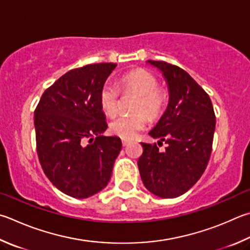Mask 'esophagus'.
<instances>
[{
	"label": "esophagus",
	"mask_w": 250,
	"mask_h": 250,
	"mask_svg": "<svg viewBox=\"0 0 250 250\" xmlns=\"http://www.w3.org/2000/svg\"><path fill=\"white\" fill-rule=\"evenodd\" d=\"M129 144H130V140H125V139L122 140V145H124V146H126V145Z\"/></svg>",
	"instance_id": "1"
}]
</instances>
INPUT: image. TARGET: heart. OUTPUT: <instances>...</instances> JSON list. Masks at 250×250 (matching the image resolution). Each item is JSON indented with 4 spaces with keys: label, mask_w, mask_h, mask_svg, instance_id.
Masks as SVG:
<instances>
[{
    "label": "heart",
    "mask_w": 250,
    "mask_h": 250,
    "mask_svg": "<svg viewBox=\"0 0 250 250\" xmlns=\"http://www.w3.org/2000/svg\"><path fill=\"white\" fill-rule=\"evenodd\" d=\"M124 93H134L139 95L134 105L132 115H121L110 122L111 133L124 139H132L139 131L143 130L147 124V116L142 113L145 111L148 117L156 118L162 112L166 102V94L157 87L158 81L155 75L148 71L138 69L122 76L120 81ZM119 89L111 83L103 85L99 93V104L103 111L108 116L115 115L118 108Z\"/></svg>",
    "instance_id": "b5f03b06"
}]
</instances>
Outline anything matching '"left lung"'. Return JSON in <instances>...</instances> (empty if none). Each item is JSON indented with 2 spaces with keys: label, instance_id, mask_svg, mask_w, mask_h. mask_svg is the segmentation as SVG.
Listing matches in <instances>:
<instances>
[{
  "label": "left lung",
  "instance_id": "1",
  "mask_svg": "<svg viewBox=\"0 0 250 250\" xmlns=\"http://www.w3.org/2000/svg\"><path fill=\"white\" fill-rule=\"evenodd\" d=\"M162 72L168 88V105L148 134L167 144L142 143L138 161L140 176L149 192L177 198L200 179L212 152L215 115L208 95L179 66L164 61H146Z\"/></svg>",
  "mask_w": 250,
  "mask_h": 250
}]
</instances>
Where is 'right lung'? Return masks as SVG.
<instances>
[{
    "label": "right lung",
    "mask_w": 250,
    "mask_h": 250,
    "mask_svg": "<svg viewBox=\"0 0 250 250\" xmlns=\"http://www.w3.org/2000/svg\"><path fill=\"white\" fill-rule=\"evenodd\" d=\"M116 63L71 70L44 90L35 110L37 153L54 187L76 199L106 187L121 151L118 137H105L99 93Z\"/></svg>",
    "instance_id": "1"
}]
</instances>
